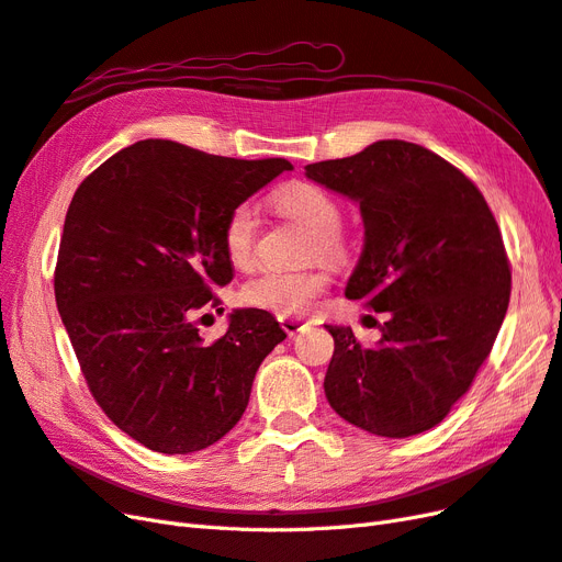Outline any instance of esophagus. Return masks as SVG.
I'll list each match as a JSON object with an SVG mask.
<instances>
[{"label": "esophagus", "mask_w": 562, "mask_h": 562, "mask_svg": "<svg viewBox=\"0 0 562 562\" xmlns=\"http://www.w3.org/2000/svg\"><path fill=\"white\" fill-rule=\"evenodd\" d=\"M281 328L293 337V335H297V333H302L304 328H307V323H302L300 318H293V316H283L281 318Z\"/></svg>", "instance_id": "1"}]
</instances>
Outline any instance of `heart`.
<instances>
[{"mask_svg":"<svg viewBox=\"0 0 562 562\" xmlns=\"http://www.w3.org/2000/svg\"><path fill=\"white\" fill-rule=\"evenodd\" d=\"M277 206L297 220L300 225L314 234L312 258L337 262L345 255V239L339 236L342 227V209L339 203L316 184L295 182L288 184L274 196ZM258 209L252 201L236 203L227 215L223 229V248L227 260L236 267H246L252 260L255 239H258ZM328 277L318 269L283 271L265 269L241 285V300L250 307L271 312L277 316H304L314 302L326 293Z\"/></svg>","mask_w":562,"mask_h":562,"instance_id":"heart-1","label":"heart"}]
</instances>
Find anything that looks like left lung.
<instances>
[{
	"label": "left lung",
	"instance_id": "obj_1",
	"mask_svg": "<svg viewBox=\"0 0 562 562\" xmlns=\"http://www.w3.org/2000/svg\"><path fill=\"white\" fill-rule=\"evenodd\" d=\"M304 176L359 203L363 250L345 295L389 314L372 347L349 326H326V398L368 434L429 431L467 394L506 316L512 269L495 215L462 171L405 140L310 164Z\"/></svg>",
	"mask_w": 562,
	"mask_h": 562
}]
</instances>
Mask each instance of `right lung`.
<instances>
[{"label": "right lung", "mask_w": 562, "mask_h": 562, "mask_svg": "<svg viewBox=\"0 0 562 562\" xmlns=\"http://www.w3.org/2000/svg\"><path fill=\"white\" fill-rule=\"evenodd\" d=\"M140 140L100 164L65 215L56 304L93 398L145 448L190 454L241 419L265 356L285 339L265 310H234L203 342L199 314L232 281L223 229L236 203L291 171ZM209 316V314H203Z\"/></svg>", "instance_id": "obj_1"}]
</instances>
